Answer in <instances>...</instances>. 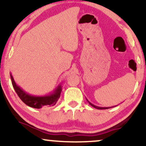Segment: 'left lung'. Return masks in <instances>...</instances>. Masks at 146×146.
<instances>
[{
	"label": "left lung",
	"instance_id": "left-lung-1",
	"mask_svg": "<svg viewBox=\"0 0 146 146\" xmlns=\"http://www.w3.org/2000/svg\"><path fill=\"white\" fill-rule=\"evenodd\" d=\"M89 104H90V105L94 107V108H98V109H107V108H105V107H104V108H102V107H98V106H95V105L92 104H91V103H90V102H89Z\"/></svg>",
	"mask_w": 146,
	"mask_h": 146
}]
</instances>
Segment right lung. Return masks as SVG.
Segmentation results:
<instances>
[{
  "label": "right lung",
  "instance_id": "add662e5",
  "mask_svg": "<svg viewBox=\"0 0 146 146\" xmlns=\"http://www.w3.org/2000/svg\"><path fill=\"white\" fill-rule=\"evenodd\" d=\"M11 83H12L13 87H14L15 91L16 92L20 99L23 101L25 104L29 106L30 107H32L34 108H40L44 106H53L56 105V102H58V99L60 98V94H61L62 88L61 86H58L53 94L48 96L44 97H34L31 96L25 92L23 91L21 88H19L15 83L14 78L12 75H11Z\"/></svg>",
  "mask_w": 146,
  "mask_h": 146
}]
</instances>
